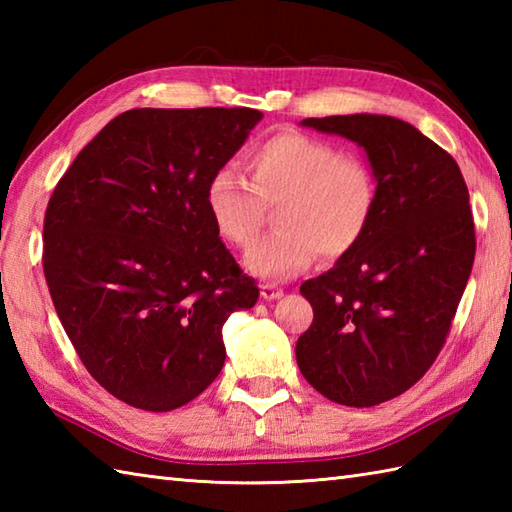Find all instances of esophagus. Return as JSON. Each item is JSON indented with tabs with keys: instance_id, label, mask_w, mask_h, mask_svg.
Instances as JSON below:
<instances>
[{
	"instance_id": "1",
	"label": "esophagus",
	"mask_w": 512,
	"mask_h": 512,
	"mask_svg": "<svg viewBox=\"0 0 512 512\" xmlns=\"http://www.w3.org/2000/svg\"><path fill=\"white\" fill-rule=\"evenodd\" d=\"M259 290H262V297L266 299V301H273V299H279L281 295H284V288L281 286H277V284H262L259 286Z\"/></svg>"
}]
</instances>
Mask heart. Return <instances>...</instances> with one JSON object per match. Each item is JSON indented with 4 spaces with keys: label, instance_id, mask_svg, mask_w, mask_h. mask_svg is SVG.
<instances>
[{
    "label": "heart",
    "instance_id": "obj_1",
    "mask_svg": "<svg viewBox=\"0 0 512 512\" xmlns=\"http://www.w3.org/2000/svg\"><path fill=\"white\" fill-rule=\"evenodd\" d=\"M246 182L217 169L206 182L204 204L226 244L248 248L262 233L268 209L277 231L246 255L250 273L286 279L319 253L341 259L358 246L378 204L376 173L367 160L341 154L328 140L277 132L246 151Z\"/></svg>",
    "mask_w": 512,
    "mask_h": 512
}]
</instances>
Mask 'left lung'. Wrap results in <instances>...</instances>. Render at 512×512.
I'll list each match as a JSON object with an SVG mask.
<instances>
[{
  "mask_svg": "<svg viewBox=\"0 0 512 512\" xmlns=\"http://www.w3.org/2000/svg\"><path fill=\"white\" fill-rule=\"evenodd\" d=\"M303 125L367 151L378 204L352 253L301 284L314 319L297 341V363L328 400L374 407L416 385L447 343L475 259L469 189L449 151L398 118Z\"/></svg>",
  "mask_w": 512,
  "mask_h": 512,
  "instance_id": "8db88e82",
  "label": "left lung"
}]
</instances>
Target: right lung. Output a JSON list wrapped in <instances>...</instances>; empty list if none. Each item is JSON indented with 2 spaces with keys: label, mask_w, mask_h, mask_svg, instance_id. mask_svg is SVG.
<instances>
[{
  "label": "right lung",
  "mask_w": 512,
  "mask_h": 512,
  "mask_svg": "<svg viewBox=\"0 0 512 512\" xmlns=\"http://www.w3.org/2000/svg\"><path fill=\"white\" fill-rule=\"evenodd\" d=\"M250 107L129 110L81 149L43 217V275L81 363L129 407L171 411L224 365L222 325L253 308L206 213V182L262 121Z\"/></svg>",
  "instance_id": "1"
}]
</instances>
